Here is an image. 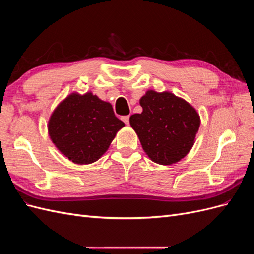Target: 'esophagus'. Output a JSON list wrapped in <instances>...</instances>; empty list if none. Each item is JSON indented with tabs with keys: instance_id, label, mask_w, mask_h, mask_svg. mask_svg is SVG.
Instances as JSON below:
<instances>
[{
	"instance_id": "obj_1",
	"label": "esophagus",
	"mask_w": 254,
	"mask_h": 254,
	"mask_svg": "<svg viewBox=\"0 0 254 254\" xmlns=\"http://www.w3.org/2000/svg\"><path fill=\"white\" fill-rule=\"evenodd\" d=\"M122 121L124 122L126 125H128V124H129V115H126V117H123V118H122Z\"/></svg>"
}]
</instances>
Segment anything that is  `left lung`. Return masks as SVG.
Masks as SVG:
<instances>
[{"instance_id": "1", "label": "left lung", "mask_w": 254, "mask_h": 254, "mask_svg": "<svg viewBox=\"0 0 254 254\" xmlns=\"http://www.w3.org/2000/svg\"><path fill=\"white\" fill-rule=\"evenodd\" d=\"M142 113L129 119L146 155L161 165L179 162L193 147L200 117L191 105L171 92L148 90L141 97Z\"/></svg>"}]
</instances>
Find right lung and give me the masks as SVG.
<instances>
[{
	"label": "right lung",
	"instance_id": "obj_1",
	"mask_svg": "<svg viewBox=\"0 0 254 254\" xmlns=\"http://www.w3.org/2000/svg\"><path fill=\"white\" fill-rule=\"evenodd\" d=\"M124 126L115 117L111 104L91 92L65 97L53 111L48 124L52 142L75 164L97 161Z\"/></svg>",
	"mask_w": 254,
	"mask_h": 254
}]
</instances>
